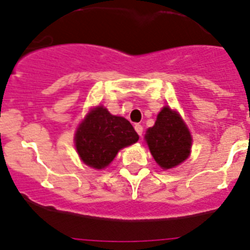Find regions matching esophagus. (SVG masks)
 <instances>
[{"label":"esophagus","instance_id":"esophagus-1","mask_svg":"<svg viewBox=\"0 0 250 250\" xmlns=\"http://www.w3.org/2000/svg\"><path fill=\"white\" fill-rule=\"evenodd\" d=\"M135 130H136V132H138V134H139V136H141V135H143V130H144V127L141 126L140 124H136V125H135Z\"/></svg>","mask_w":250,"mask_h":250}]
</instances>
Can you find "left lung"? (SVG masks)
Masks as SVG:
<instances>
[{
    "label": "left lung",
    "instance_id": "8db88e82",
    "mask_svg": "<svg viewBox=\"0 0 250 250\" xmlns=\"http://www.w3.org/2000/svg\"><path fill=\"white\" fill-rule=\"evenodd\" d=\"M145 135L150 152L163 169H171L189 156L191 136L178 112L165 106Z\"/></svg>",
    "mask_w": 250,
    "mask_h": 250
}]
</instances>
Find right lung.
<instances>
[{
    "instance_id": "obj_1",
    "label": "right lung",
    "mask_w": 250,
    "mask_h": 250,
    "mask_svg": "<svg viewBox=\"0 0 250 250\" xmlns=\"http://www.w3.org/2000/svg\"><path fill=\"white\" fill-rule=\"evenodd\" d=\"M75 140L81 160L95 169H103L119 150L136 143L139 135L126 119L114 116L99 106L86 116Z\"/></svg>"
}]
</instances>
